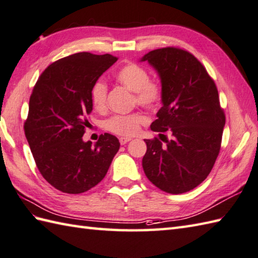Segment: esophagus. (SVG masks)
<instances>
[{"instance_id": "obj_1", "label": "esophagus", "mask_w": 258, "mask_h": 258, "mask_svg": "<svg viewBox=\"0 0 258 258\" xmlns=\"http://www.w3.org/2000/svg\"><path fill=\"white\" fill-rule=\"evenodd\" d=\"M130 140H131V138H129V137H120L119 138V141L121 145H125L127 143H129Z\"/></svg>"}]
</instances>
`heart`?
<instances>
[{"label":"heart","mask_w":258,"mask_h":258,"mask_svg":"<svg viewBox=\"0 0 258 258\" xmlns=\"http://www.w3.org/2000/svg\"><path fill=\"white\" fill-rule=\"evenodd\" d=\"M115 81L134 91V104L148 110L158 108L164 97V88L157 79L150 78L148 70L135 62H128L114 72ZM108 86L102 80L93 82L90 89V100L93 108L102 111L107 107ZM144 112L135 111L128 114H114L108 118L103 127L111 134L131 137L138 134L140 127L147 122Z\"/></svg>","instance_id":"heart-1"}]
</instances>
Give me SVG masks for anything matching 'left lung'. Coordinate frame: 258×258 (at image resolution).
I'll use <instances>...</instances> for the list:
<instances>
[{
  "instance_id": "obj_1",
  "label": "left lung",
  "mask_w": 258,
  "mask_h": 258,
  "mask_svg": "<svg viewBox=\"0 0 258 258\" xmlns=\"http://www.w3.org/2000/svg\"><path fill=\"white\" fill-rule=\"evenodd\" d=\"M143 61L156 68L164 88V106L150 125L163 141L145 139L144 171L162 191H189L206 179L222 147L226 117L216 83L195 55L177 46L150 51Z\"/></svg>"
}]
</instances>
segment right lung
<instances>
[{
	"label": "right lung",
	"instance_id": "right-lung-1",
	"mask_svg": "<svg viewBox=\"0 0 258 258\" xmlns=\"http://www.w3.org/2000/svg\"><path fill=\"white\" fill-rule=\"evenodd\" d=\"M117 60L79 52L51 63L33 87L25 137L40 173L62 192L81 194L98 185L119 150L110 134L100 135L94 146L82 140L90 124L91 86Z\"/></svg>",
	"mask_w": 258,
	"mask_h": 258
}]
</instances>
